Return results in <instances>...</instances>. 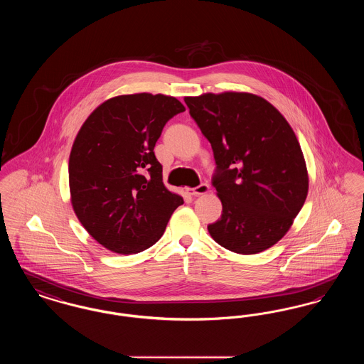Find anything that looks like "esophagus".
<instances>
[{
    "label": "esophagus",
    "instance_id": "esophagus-1",
    "mask_svg": "<svg viewBox=\"0 0 364 364\" xmlns=\"http://www.w3.org/2000/svg\"><path fill=\"white\" fill-rule=\"evenodd\" d=\"M208 191H210L208 184L203 183V184H200V186H198V187H195V188H192V190H188V193L193 195V196H199V195L208 193Z\"/></svg>",
    "mask_w": 364,
    "mask_h": 364
}]
</instances>
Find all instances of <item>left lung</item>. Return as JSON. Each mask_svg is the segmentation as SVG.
I'll list each match as a JSON object with an SVG mask.
<instances>
[{
  "mask_svg": "<svg viewBox=\"0 0 364 364\" xmlns=\"http://www.w3.org/2000/svg\"><path fill=\"white\" fill-rule=\"evenodd\" d=\"M208 138L221 218L208 226L226 250L251 255L279 242L309 193V172L292 127L264 98L225 91L186 97Z\"/></svg>",
  "mask_w": 364,
  "mask_h": 364,
  "instance_id": "left-lung-1",
  "label": "left lung"
}]
</instances>
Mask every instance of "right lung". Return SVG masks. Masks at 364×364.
<instances>
[{
  "instance_id": "add662e5",
  "label": "right lung",
  "mask_w": 364,
  "mask_h": 364,
  "mask_svg": "<svg viewBox=\"0 0 364 364\" xmlns=\"http://www.w3.org/2000/svg\"><path fill=\"white\" fill-rule=\"evenodd\" d=\"M184 110L171 95H117L80 127L68 165L70 203L106 250L128 255L150 248L184 203L165 187L154 154L165 124Z\"/></svg>"
}]
</instances>
